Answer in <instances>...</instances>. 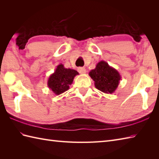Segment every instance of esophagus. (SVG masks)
<instances>
[{"label": "esophagus", "mask_w": 159, "mask_h": 159, "mask_svg": "<svg viewBox=\"0 0 159 159\" xmlns=\"http://www.w3.org/2000/svg\"><path fill=\"white\" fill-rule=\"evenodd\" d=\"M78 71L80 74H85L86 73V69L85 67H79L78 68Z\"/></svg>", "instance_id": "obj_1"}]
</instances>
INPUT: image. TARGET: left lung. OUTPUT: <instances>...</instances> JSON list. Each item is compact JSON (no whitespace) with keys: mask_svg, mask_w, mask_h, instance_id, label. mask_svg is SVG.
<instances>
[{"mask_svg":"<svg viewBox=\"0 0 159 159\" xmlns=\"http://www.w3.org/2000/svg\"><path fill=\"white\" fill-rule=\"evenodd\" d=\"M96 88L105 93H113L119 85L121 76L119 72L104 61L97 63L96 68L89 73Z\"/></svg>","mask_w":159,"mask_h":159,"instance_id":"1","label":"left lung"}]
</instances>
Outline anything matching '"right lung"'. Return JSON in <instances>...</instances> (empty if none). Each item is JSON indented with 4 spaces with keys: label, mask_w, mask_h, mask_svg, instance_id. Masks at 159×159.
Masks as SVG:
<instances>
[{
    "label": "right lung",
    "mask_w": 159,
    "mask_h": 159,
    "mask_svg": "<svg viewBox=\"0 0 159 159\" xmlns=\"http://www.w3.org/2000/svg\"><path fill=\"white\" fill-rule=\"evenodd\" d=\"M79 74L76 70L66 68L61 63L57 66L54 73L49 76L47 85L55 95H59L69 89L74 77Z\"/></svg>",
    "instance_id": "add662e5"
}]
</instances>
